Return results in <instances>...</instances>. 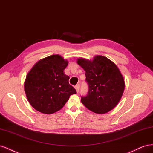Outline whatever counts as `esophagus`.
<instances>
[{"mask_svg": "<svg viewBox=\"0 0 153 153\" xmlns=\"http://www.w3.org/2000/svg\"><path fill=\"white\" fill-rule=\"evenodd\" d=\"M79 87H80V85H79V84H77L76 86H75V88H76V91L78 93V91H79Z\"/></svg>", "mask_w": 153, "mask_h": 153, "instance_id": "esophagus-1", "label": "esophagus"}]
</instances>
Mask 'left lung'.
Listing matches in <instances>:
<instances>
[{"instance_id": "1", "label": "left lung", "mask_w": 153, "mask_h": 153, "mask_svg": "<svg viewBox=\"0 0 153 153\" xmlns=\"http://www.w3.org/2000/svg\"><path fill=\"white\" fill-rule=\"evenodd\" d=\"M77 63L85 71L88 92L81 102L95 113L104 114L119 103L125 88L124 77L119 68L105 56L97 55L93 60L78 58Z\"/></svg>"}]
</instances>
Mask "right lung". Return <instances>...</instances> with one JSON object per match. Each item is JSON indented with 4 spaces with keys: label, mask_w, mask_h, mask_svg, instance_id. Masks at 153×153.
Masks as SVG:
<instances>
[{
    "label": "right lung",
    "mask_w": 153,
    "mask_h": 153,
    "mask_svg": "<svg viewBox=\"0 0 153 153\" xmlns=\"http://www.w3.org/2000/svg\"><path fill=\"white\" fill-rule=\"evenodd\" d=\"M68 62L59 54L39 60L27 73L24 90L29 102L36 110L52 114L62 109L76 94L64 73Z\"/></svg>",
    "instance_id": "right-lung-1"
}]
</instances>
